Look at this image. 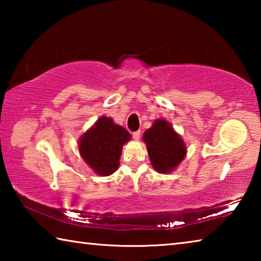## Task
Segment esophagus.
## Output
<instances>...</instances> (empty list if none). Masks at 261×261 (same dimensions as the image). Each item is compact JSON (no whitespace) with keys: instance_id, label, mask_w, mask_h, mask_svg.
<instances>
[{"instance_id":"esophagus-1","label":"esophagus","mask_w":261,"mask_h":261,"mask_svg":"<svg viewBox=\"0 0 261 261\" xmlns=\"http://www.w3.org/2000/svg\"><path fill=\"white\" fill-rule=\"evenodd\" d=\"M132 137H134L135 140H138L140 138V131H136L132 134Z\"/></svg>"}]
</instances>
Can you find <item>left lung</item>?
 <instances>
[{
  "label": "left lung",
  "mask_w": 261,
  "mask_h": 261,
  "mask_svg": "<svg viewBox=\"0 0 261 261\" xmlns=\"http://www.w3.org/2000/svg\"><path fill=\"white\" fill-rule=\"evenodd\" d=\"M143 140L152 167L160 174H170L187 156L185 141L163 118L153 122L152 126L144 132Z\"/></svg>",
  "instance_id": "left-lung-1"
}]
</instances>
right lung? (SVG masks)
Here are the masks:
<instances>
[{"label": "right lung", "instance_id": "right-lung-1", "mask_svg": "<svg viewBox=\"0 0 261 261\" xmlns=\"http://www.w3.org/2000/svg\"><path fill=\"white\" fill-rule=\"evenodd\" d=\"M130 139L124 127L103 115L79 137L78 151L96 175L109 176L118 169L123 145Z\"/></svg>", "mask_w": 261, "mask_h": 261}]
</instances>
